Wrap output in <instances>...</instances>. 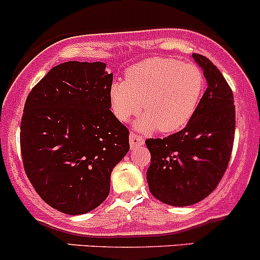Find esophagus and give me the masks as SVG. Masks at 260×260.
Wrapping results in <instances>:
<instances>
[{"instance_id": "esophagus-1", "label": "esophagus", "mask_w": 260, "mask_h": 260, "mask_svg": "<svg viewBox=\"0 0 260 260\" xmlns=\"http://www.w3.org/2000/svg\"><path fill=\"white\" fill-rule=\"evenodd\" d=\"M143 144H144L143 136L138 135V134H135V133L130 134V148L131 149L139 148V146L143 145Z\"/></svg>"}]
</instances>
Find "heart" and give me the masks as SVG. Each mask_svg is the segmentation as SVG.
I'll use <instances>...</instances> for the list:
<instances>
[{"mask_svg": "<svg viewBox=\"0 0 260 260\" xmlns=\"http://www.w3.org/2000/svg\"><path fill=\"white\" fill-rule=\"evenodd\" d=\"M204 89L205 77L198 65L152 57L133 65L125 81L111 85V110L121 122L129 121L141 110L144 115L136 121V129L171 134L191 120Z\"/></svg>", "mask_w": 260, "mask_h": 260, "instance_id": "b5f03b06", "label": "heart"}]
</instances>
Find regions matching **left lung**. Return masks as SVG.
<instances>
[{
    "label": "left lung",
    "mask_w": 260,
    "mask_h": 260,
    "mask_svg": "<svg viewBox=\"0 0 260 260\" xmlns=\"http://www.w3.org/2000/svg\"><path fill=\"white\" fill-rule=\"evenodd\" d=\"M208 87L183 130L145 141L151 160L146 173L151 194L164 204L188 207L205 199L228 168L235 134L233 91L215 65L199 53Z\"/></svg>",
    "instance_id": "obj_1"
}]
</instances>
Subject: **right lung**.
<instances>
[{
	"label": "right lung",
	"instance_id": "1",
	"mask_svg": "<svg viewBox=\"0 0 260 260\" xmlns=\"http://www.w3.org/2000/svg\"><path fill=\"white\" fill-rule=\"evenodd\" d=\"M104 62L69 61L26 99L20 145L37 194L70 215L89 213L110 192L115 165L129 151V130L110 110L112 74Z\"/></svg>",
	"mask_w": 260,
	"mask_h": 260
}]
</instances>
